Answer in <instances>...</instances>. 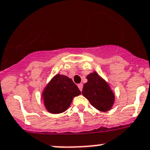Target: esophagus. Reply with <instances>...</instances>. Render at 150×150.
<instances>
[{"instance_id":"1","label":"esophagus","mask_w":150,"mask_h":150,"mask_svg":"<svg viewBox=\"0 0 150 150\" xmlns=\"http://www.w3.org/2000/svg\"><path fill=\"white\" fill-rule=\"evenodd\" d=\"M78 87H79V90H80L81 91H82V88H83V84H78Z\"/></svg>"}]
</instances>
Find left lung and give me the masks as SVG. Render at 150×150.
I'll list each match as a JSON object with an SVG mask.
<instances>
[{"label":"left lung","instance_id":"obj_1","mask_svg":"<svg viewBox=\"0 0 150 150\" xmlns=\"http://www.w3.org/2000/svg\"><path fill=\"white\" fill-rule=\"evenodd\" d=\"M88 82L84 84L82 94L90 103L101 112L112 109L115 101V94L109 84L96 71L87 76Z\"/></svg>","mask_w":150,"mask_h":150}]
</instances>
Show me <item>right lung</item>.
<instances>
[{
  "label": "right lung",
  "instance_id": "add662e5",
  "mask_svg": "<svg viewBox=\"0 0 150 150\" xmlns=\"http://www.w3.org/2000/svg\"><path fill=\"white\" fill-rule=\"evenodd\" d=\"M80 94V90L71 79L57 74L44 88L42 98L49 112L59 114L66 111L74 97Z\"/></svg>",
  "mask_w": 150,
  "mask_h": 150
}]
</instances>
